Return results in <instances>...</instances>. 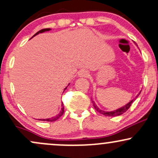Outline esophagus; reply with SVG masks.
Returning <instances> with one entry per match:
<instances>
[{
  "label": "esophagus",
  "instance_id": "34e87169",
  "mask_svg": "<svg viewBox=\"0 0 158 158\" xmlns=\"http://www.w3.org/2000/svg\"><path fill=\"white\" fill-rule=\"evenodd\" d=\"M79 76L80 77H89V72L86 70H80L79 72Z\"/></svg>",
  "mask_w": 158,
  "mask_h": 158
}]
</instances>
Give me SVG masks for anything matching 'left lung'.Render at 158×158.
<instances>
[{
	"mask_svg": "<svg viewBox=\"0 0 158 158\" xmlns=\"http://www.w3.org/2000/svg\"><path fill=\"white\" fill-rule=\"evenodd\" d=\"M139 94H140V93H139ZM139 94L137 96V97H136V98L138 97ZM134 101H135V99H133V100H131V102H128V104L126 105V106H125L122 107V108H119V109H117V110H114V111H110V112L104 111V110H100L99 108H98V107H97V106H96V104H95V103H94V102H93V101H92V102H93L94 108H95L96 110L99 112V113L102 114H103V115H105V116H108V117H115V116L121 115V114H123V113H125V112H126V110H128V108H130V106H131V104H132V103H133Z\"/></svg>",
	"mask_w": 158,
	"mask_h": 158,
	"instance_id": "left-lung-1",
	"label": "left lung"
}]
</instances>
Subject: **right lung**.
Returning <instances> with one entry per match:
<instances>
[{
    "label": "right lung",
    "mask_w": 158,
    "mask_h": 158,
    "mask_svg": "<svg viewBox=\"0 0 158 158\" xmlns=\"http://www.w3.org/2000/svg\"><path fill=\"white\" fill-rule=\"evenodd\" d=\"M50 30V29H49V28L42 29V30H39V32H36V33H35V35H34L33 36L36 35H37V34H39V33H41V32H45V31H49V30ZM33 36H32V37H33ZM66 89H67V88H65L64 90H66ZM61 106H62V108H61V112H60V113H59V114H58L57 116H56V117H52V118H49V119H39V120H42V121H48V122H54V121H56V120H57L59 118V117H61V116L63 115V114H64V104H63V102H62V105H61Z\"/></svg>",
    "instance_id": "obj_1"
}]
</instances>
